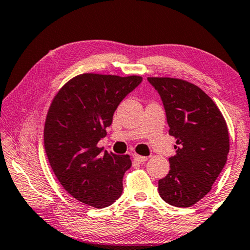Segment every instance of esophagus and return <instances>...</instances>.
<instances>
[{
  "label": "esophagus",
  "mask_w": 250,
  "mask_h": 250,
  "mask_svg": "<svg viewBox=\"0 0 250 250\" xmlns=\"http://www.w3.org/2000/svg\"><path fill=\"white\" fill-rule=\"evenodd\" d=\"M133 158H135V161L139 162V163H144V162L147 161L146 156H140V155H137V154L133 155Z\"/></svg>",
  "instance_id": "obj_1"
}]
</instances>
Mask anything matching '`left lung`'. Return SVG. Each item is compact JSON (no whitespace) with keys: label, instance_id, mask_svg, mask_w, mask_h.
<instances>
[{"label":"left lung","instance_id":"8db88e82","mask_svg":"<svg viewBox=\"0 0 250 250\" xmlns=\"http://www.w3.org/2000/svg\"><path fill=\"white\" fill-rule=\"evenodd\" d=\"M161 95L169 135L176 138L170 170L158 192L170 206L188 208L211 191L227 163L229 132L220 110L202 89L169 77H148Z\"/></svg>","mask_w":250,"mask_h":250}]
</instances>
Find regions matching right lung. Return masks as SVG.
<instances>
[{"mask_svg": "<svg viewBox=\"0 0 250 250\" xmlns=\"http://www.w3.org/2000/svg\"><path fill=\"white\" fill-rule=\"evenodd\" d=\"M141 82L140 76L82 74L67 82L51 102L44 150L59 183L82 203L102 208L122 194L130 157L102 152L98 143L119 104Z\"/></svg>", "mask_w": 250, "mask_h": 250, "instance_id": "obj_1", "label": "right lung"}]
</instances>
